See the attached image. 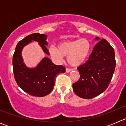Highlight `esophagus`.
Masks as SVG:
<instances>
[{
  "label": "esophagus",
  "instance_id": "34e87169",
  "mask_svg": "<svg viewBox=\"0 0 126 126\" xmlns=\"http://www.w3.org/2000/svg\"><path fill=\"white\" fill-rule=\"evenodd\" d=\"M71 68H66L65 69V71H66V73H69L70 71H71Z\"/></svg>",
  "mask_w": 126,
  "mask_h": 126
}]
</instances>
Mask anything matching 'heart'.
<instances>
[{"label":"heart","mask_w":126,"mask_h":126,"mask_svg":"<svg viewBox=\"0 0 126 126\" xmlns=\"http://www.w3.org/2000/svg\"><path fill=\"white\" fill-rule=\"evenodd\" d=\"M92 49V44L86 38L64 41L59 43L58 47H50L49 53L57 61H62L67 55V62L73 66L79 65L86 60Z\"/></svg>","instance_id":"obj_1"}]
</instances>
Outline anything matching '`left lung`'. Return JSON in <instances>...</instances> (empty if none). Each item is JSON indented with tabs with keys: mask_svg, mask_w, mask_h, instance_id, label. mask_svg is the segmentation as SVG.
<instances>
[{
	"mask_svg": "<svg viewBox=\"0 0 126 126\" xmlns=\"http://www.w3.org/2000/svg\"><path fill=\"white\" fill-rule=\"evenodd\" d=\"M96 40H99L98 37ZM115 52L112 47L102 39L94 45L85 63L78 70L80 78L73 83L76 95L84 99H91L105 91L112 80L115 68Z\"/></svg>",
	"mask_w": 126,
	"mask_h": 126,
	"instance_id": "8db88e82",
	"label": "left lung"
}]
</instances>
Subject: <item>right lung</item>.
<instances>
[{"label": "right lung", "mask_w": 126, "mask_h": 126, "mask_svg": "<svg viewBox=\"0 0 126 126\" xmlns=\"http://www.w3.org/2000/svg\"><path fill=\"white\" fill-rule=\"evenodd\" d=\"M46 39L45 34H30L19 42L13 55V72L16 81L23 91L33 96L42 97L49 94L55 85L56 76L65 72V67L55 65L48 57L43 58L36 67L33 69L28 68L23 63L22 48L32 40L38 42L43 51L49 54L46 47L48 45Z\"/></svg>", "instance_id": "right-lung-1"}]
</instances>
